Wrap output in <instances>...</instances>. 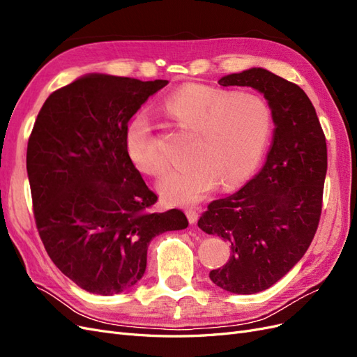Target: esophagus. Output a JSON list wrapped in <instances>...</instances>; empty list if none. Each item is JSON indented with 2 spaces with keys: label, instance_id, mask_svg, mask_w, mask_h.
I'll list each match as a JSON object with an SVG mask.
<instances>
[{
  "label": "esophagus",
  "instance_id": "34e87169",
  "mask_svg": "<svg viewBox=\"0 0 357 357\" xmlns=\"http://www.w3.org/2000/svg\"><path fill=\"white\" fill-rule=\"evenodd\" d=\"M186 215H188V220H189V223H197V220H198V211L197 210H193V208H189L188 211H186Z\"/></svg>",
  "mask_w": 357,
  "mask_h": 357
}]
</instances>
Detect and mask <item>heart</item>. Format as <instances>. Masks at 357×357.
<instances>
[{"mask_svg":"<svg viewBox=\"0 0 357 357\" xmlns=\"http://www.w3.org/2000/svg\"><path fill=\"white\" fill-rule=\"evenodd\" d=\"M165 110L177 126L193 134L188 152L192 164L171 171L158 185L162 198L174 205L197 204L219 183L226 189L241 185L261 162L271 134V110L252 92L186 84L168 96ZM125 146L143 172L162 176L169 168L147 113L129 122Z\"/></svg>","mask_w":357,"mask_h":357,"instance_id":"heart-1","label":"heart"}]
</instances>
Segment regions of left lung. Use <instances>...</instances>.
Masks as SVG:
<instances>
[{
    "label": "left lung",
    "mask_w": 357,
    "mask_h": 357,
    "mask_svg": "<svg viewBox=\"0 0 357 357\" xmlns=\"http://www.w3.org/2000/svg\"><path fill=\"white\" fill-rule=\"evenodd\" d=\"M219 84L264 93L275 123L262 169L238 192L211 201L198 220L204 232L231 245L228 262L210 273L211 282L252 295L284 277L314 238L328 169L326 138L298 84L264 68L225 75Z\"/></svg>",
    "instance_id": "1"
}]
</instances>
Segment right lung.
<instances>
[{
  "instance_id": "right-lung-1",
  "label": "right lung",
  "mask_w": 357,
  "mask_h": 357,
  "mask_svg": "<svg viewBox=\"0 0 357 357\" xmlns=\"http://www.w3.org/2000/svg\"><path fill=\"white\" fill-rule=\"evenodd\" d=\"M168 80L89 74L52 92L28 139L26 171L40 238L52 262L96 295L144 275L156 235L188 228L158 201L128 156V122Z\"/></svg>"
}]
</instances>
